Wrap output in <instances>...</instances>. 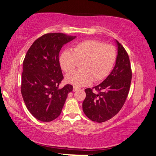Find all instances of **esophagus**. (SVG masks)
<instances>
[{
  "label": "esophagus",
  "instance_id": "obj_1",
  "mask_svg": "<svg viewBox=\"0 0 156 156\" xmlns=\"http://www.w3.org/2000/svg\"><path fill=\"white\" fill-rule=\"evenodd\" d=\"M79 89H80V88L78 87H76V86H73V91H77V90H79Z\"/></svg>",
  "mask_w": 156,
  "mask_h": 156
}]
</instances>
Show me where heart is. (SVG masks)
I'll use <instances>...</instances> for the list:
<instances>
[{
	"label": "heart",
	"mask_w": 156,
	"mask_h": 156,
	"mask_svg": "<svg viewBox=\"0 0 156 156\" xmlns=\"http://www.w3.org/2000/svg\"><path fill=\"white\" fill-rule=\"evenodd\" d=\"M117 52L115 47L98 40H86L76 44L72 51L65 50L59 57L60 66L69 73L82 64L83 71L67 75L66 81L76 87L88 85L94 79L101 81L109 75L115 65Z\"/></svg>",
	"instance_id": "obj_1"
}]
</instances>
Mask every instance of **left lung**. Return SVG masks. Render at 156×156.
Returning <instances> with one entry per match:
<instances>
[{"label": "left lung", "instance_id": "8db88e82", "mask_svg": "<svg viewBox=\"0 0 156 156\" xmlns=\"http://www.w3.org/2000/svg\"><path fill=\"white\" fill-rule=\"evenodd\" d=\"M117 55L115 67L107 77L95 89H85L86 98L83 110L89 119L102 123L112 119L122 109L129 93L132 77L129 56L124 47L115 40Z\"/></svg>", "mask_w": 156, "mask_h": 156}]
</instances>
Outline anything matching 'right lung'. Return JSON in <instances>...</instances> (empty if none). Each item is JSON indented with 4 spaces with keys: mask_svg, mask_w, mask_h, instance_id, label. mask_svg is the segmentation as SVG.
I'll list each match as a JSON object with an SVG mask.
<instances>
[{
    "mask_svg": "<svg viewBox=\"0 0 156 156\" xmlns=\"http://www.w3.org/2000/svg\"><path fill=\"white\" fill-rule=\"evenodd\" d=\"M75 38L60 33L44 34L33 43L23 61V98L29 112L41 122L59 116L73 91L71 85L58 87L63 79L58 55L62 47Z\"/></svg>",
    "mask_w": 156,
    "mask_h": 156,
    "instance_id": "right-lung-1",
    "label": "right lung"
}]
</instances>
